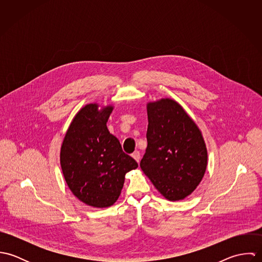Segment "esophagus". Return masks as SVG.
Masks as SVG:
<instances>
[{
  "label": "esophagus",
  "instance_id": "obj_1",
  "mask_svg": "<svg viewBox=\"0 0 262 262\" xmlns=\"http://www.w3.org/2000/svg\"><path fill=\"white\" fill-rule=\"evenodd\" d=\"M132 157H133L137 162H139V160H140V152H139V151H134V152L132 153Z\"/></svg>",
  "mask_w": 262,
  "mask_h": 262
}]
</instances>
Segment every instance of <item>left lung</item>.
<instances>
[{"instance_id": "8db88e82", "label": "left lung", "mask_w": 262, "mask_h": 262, "mask_svg": "<svg viewBox=\"0 0 262 262\" xmlns=\"http://www.w3.org/2000/svg\"><path fill=\"white\" fill-rule=\"evenodd\" d=\"M147 148L140 167L168 201H181L202 182L208 164L203 134L174 100L147 104Z\"/></svg>"}]
</instances>
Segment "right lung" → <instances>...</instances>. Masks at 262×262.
Instances as JSON below:
<instances>
[{"mask_svg":"<svg viewBox=\"0 0 262 262\" xmlns=\"http://www.w3.org/2000/svg\"><path fill=\"white\" fill-rule=\"evenodd\" d=\"M113 106L88 104L75 114L60 148L64 180L75 196L94 208H108L118 200L125 174L138 167L123 152L107 122Z\"/></svg>","mask_w":262,"mask_h":262,"instance_id":"add662e5","label":"right lung"}]
</instances>
